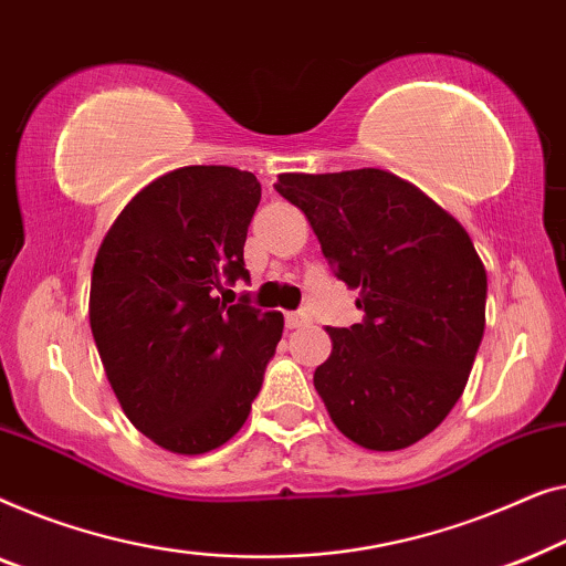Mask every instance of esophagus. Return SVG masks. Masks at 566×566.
Here are the masks:
<instances>
[{
	"mask_svg": "<svg viewBox=\"0 0 566 566\" xmlns=\"http://www.w3.org/2000/svg\"><path fill=\"white\" fill-rule=\"evenodd\" d=\"M284 321H286V328H300V325L310 323V317L305 313H286Z\"/></svg>",
	"mask_w": 566,
	"mask_h": 566,
	"instance_id": "34e87169",
	"label": "esophagus"
}]
</instances>
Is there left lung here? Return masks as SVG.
Returning <instances> with one entry per match:
<instances>
[{
  "mask_svg": "<svg viewBox=\"0 0 566 566\" xmlns=\"http://www.w3.org/2000/svg\"><path fill=\"white\" fill-rule=\"evenodd\" d=\"M364 321L328 328L315 389L346 439L371 451L426 439L464 392L484 333L488 272L459 220L381 169L280 174Z\"/></svg>",
  "mask_w": 566,
  "mask_h": 566,
  "instance_id": "obj_1",
  "label": "left lung"
}]
</instances>
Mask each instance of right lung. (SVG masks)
I'll use <instances>...</instances> for the list:
<instances>
[{
	"mask_svg": "<svg viewBox=\"0 0 566 566\" xmlns=\"http://www.w3.org/2000/svg\"><path fill=\"white\" fill-rule=\"evenodd\" d=\"M259 200L251 171L181 166L125 205L94 259L90 323L109 385L130 423L181 457L241 431L282 338V313L218 297L249 280Z\"/></svg>",
	"mask_w": 566,
	"mask_h": 566,
	"instance_id": "add662e5",
	"label": "right lung"
}]
</instances>
